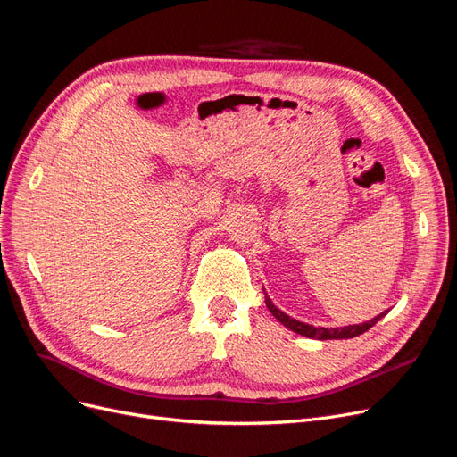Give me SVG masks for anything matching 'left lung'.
Segmentation results:
<instances>
[{
	"label": "left lung",
	"mask_w": 457,
	"mask_h": 457,
	"mask_svg": "<svg viewBox=\"0 0 457 457\" xmlns=\"http://www.w3.org/2000/svg\"><path fill=\"white\" fill-rule=\"evenodd\" d=\"M265 304H267V308L270 310V313H272V315L276 317V320L280 321L284 327L291 328V330L296 332V334H303V336H308V338H315V340H347V338H354V336H361V334H364L366 330H370V328H371L377 321H379L381 317H385L386 312H388V310H386L385 313L373 317L371 321H366V323H362V325H349V327H340V328H323V327L315 328V327H312V325L296 321V320H293V317H289L287 313H284L282 310H278V308L272 304V301L269 299L267 295H265Z\"/></svg>",
	"instance_id": "left-lung-1"
}]
</instances>
